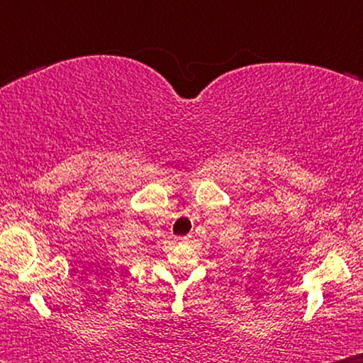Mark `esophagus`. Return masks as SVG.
I'll use <instances>...</instances> for the list:
<instances>
[{
	"instance_id": "esophagus-1",
	"label": "esophagus",
	"mask_w": 363,
	"mask_h": 363,
	"mask_svg": "<svg viewBox=\"0 0 363 363\" xmlns=\"http://www.w3.org/2000/svg\"><path fill=\"white\" fill-rule=\"evenodd\" d=\"M178 242H189L190 241V236H182V238H177Z\"/></svg>"
}]
</instances>
